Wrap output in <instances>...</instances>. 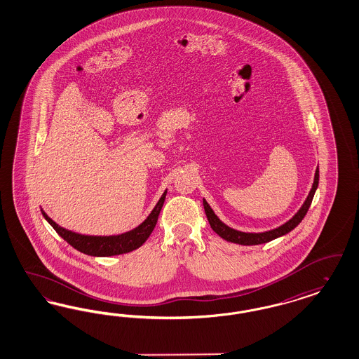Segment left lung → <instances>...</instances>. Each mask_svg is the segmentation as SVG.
I'll return each mask as SVG.
<instances>
[{
  "instance_id": "obj_1",
  "label": "left lung",
  "mask_w": 359,
  "mask_h": 359,
  "mask_svg": "<svg viewBox=\"0 0 359 359\" xmlns=\"http://www.w3.org/2000/svg\"><path fill=\"white\" fill-rule=\"evenodd\" d=\"M318 180H320V170L317 167L316 173H314V182H313V186H311V189H310L309 195H308L306 200L304 201V204L301 205V208L297 210L294 216L292 219H289L286 223L277 226V228H274V229L265 231V232H241V231L233 229V228L228 226L226 224L223 223L219 219V216L210 208V205L207 203L205 198H203V205H204V210H205L207 219L210 222V228L217 235L220 236L222 238L229 241V243L240 244V245H259V244L269 243V241H272L274 238H278L281 236L287 235L289 232H292L296 228L298 224L302 222V219L305 217L306 212L309 210L311 200L314 198V194L317 191Z\"/></svg>"
}]
</instances>
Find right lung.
<instances>
[{"label":"right lung","mask_w":359,"mask_h":359,"mask_svg":"<svg viewBox=\"0 0 359 359\" xmlns=\"http://www.w3.org/2000/svg\"><path fill=\"white\" fill-rule=\"evenodd\" d=\"M165 195H167V189L163 192L159 201L156 203L154 210H151V213L146 217V220L143 223L139 224L133 231H128L122 235L88 236L75 233V232L60 226L55 222H53L45 213V210H41V212H42L45 220L55 229V232L76 250L85 253L87 256L110 257V256L133 252L146 243V240L152 233L155 225L158 223V217H159L161 207L164 204Z\"/></svg>","instance_id":"add662e5"}]
</instances>
